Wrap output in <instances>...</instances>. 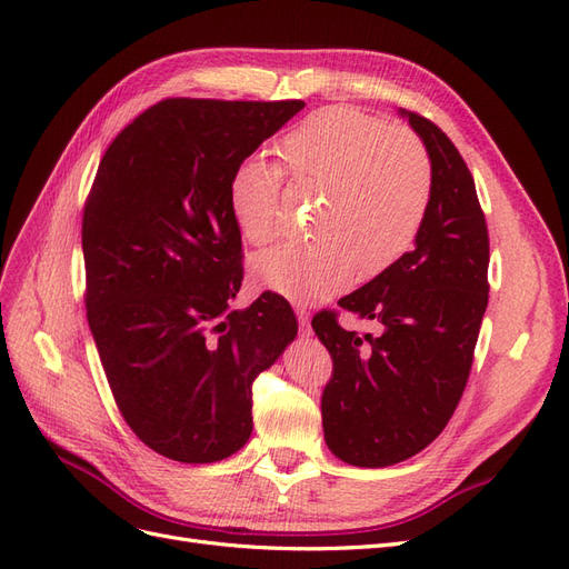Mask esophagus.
<instances>
[{"label": "esophagus", "instance_id": "esophagus-1", "mask_svg": "<svg viewBox=\"0 0 569 569\" xmlns=\"http://www.w3.org/2000/svg\"><path fill=\"white\" fill-rule=\"evenodd\" d=\"M295 311H297V318H299V330L306 335L308 330H311V313L306 311V306H297Z\"/></svg>", "mask_w": 569, "mask_h": 569}]
</instances>
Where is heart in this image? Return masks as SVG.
I'll list each match as a JSON object with an SVG mask.
<instances>
[{
	"label": "heart",
	"mask_w": 569,
	"mask_h": 569,
	"mask_svg": "<svg viewBox=\"0 0 569 569\" xmlns=\"http://www.w3.org/2000/svg\"><path fill=\"white\" fill-rule=\"evenodd\" d=\"M278 163L249 157L230 180L239 232L263 247L278 230L280 184L318 194L311 244H282L256 258L261 287L316 301L375 278L412 247L432 199V163L412 132L347 107L320 109L274 147Z\"/></svg>",
	"instance_id": "obj_1"
}]
</instances>
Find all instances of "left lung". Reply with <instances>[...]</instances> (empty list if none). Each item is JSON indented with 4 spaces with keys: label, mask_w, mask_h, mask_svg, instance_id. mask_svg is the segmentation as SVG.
Masks as SVG:
<instances>
[{
    "label": "left lung",
    "mask_w": 569,
    "mask_h": 569,
    "mask_svg": "<svg viewBox=\"0 0 569 569\" xmlns=\"http://www.w3.org/2000/svg\"><path fill=\"white\" fill-rule=\"evenodd\" d=\"M401 116L432 163L416 249L339 299L380 332L343 330L337 311L311 322L332 356L320 403L325 441L358 468L401 462L443 432L468 385L489 303V232L468 163L432 120L403 109Z\"/></svg>",
    "instance_id": "obj_1"
}]
</instances>
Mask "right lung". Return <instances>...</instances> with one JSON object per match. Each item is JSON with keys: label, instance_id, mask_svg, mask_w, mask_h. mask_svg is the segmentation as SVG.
<instances>
[{"label": "right lung", "instance_id": "1", "mask_svg": "<svg viewBox=\"0 0 569 569\" xmlns=\"http://www.w3.org/2000/svg\"><path fill=\"white\" fill-rule=\"evenodd\" d=\"M306 104L163 99L109 144L84 201V306L120 416L178 462L251 437V387L297 337L284 297L242 287L237 166Z\"/></svg>", "mask_w": 569, "mask_h": 569}]
</instances>
